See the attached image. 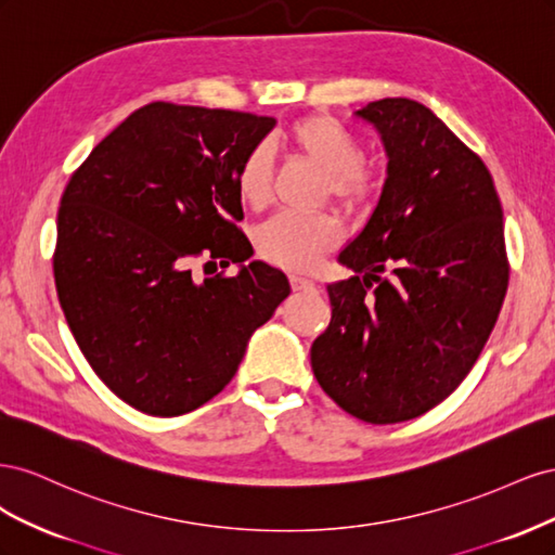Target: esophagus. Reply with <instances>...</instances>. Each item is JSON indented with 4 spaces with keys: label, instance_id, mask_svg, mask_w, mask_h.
<instances>
[{
    "label": "esophagus",
    "instance_id": "obj_1",
    "mask_svg": "<svg viewBox=\"0 0 555 555\" xmlns=\"http://www.w3.org/2000/svg\"><path fill=\"white\" fill-rule=\"evenodd\" d=\"M289 282H292L294 292H312L314 289V282L304 275H289Z\"/></svg>",
    "mask_w": 555,
    "mask_h": 555
}]
</instances>
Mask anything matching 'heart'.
I'll use <instances>...</instances> for the list:
<instances>
[{"instance_id":"obj_1","label":"heart","mask_w":555,"mask_h":555,"mask_svg":"<svg viewBox=\"0 0 555 555\" xmlns=\"http://www.w3.org/2000/svg\"><path fill=\"white\" fill-rule=\"evenodd\" d=\"M280 143L324 173V192L340 206L357 210L379 194V169L361 157L354 133L331 115H308L280 133ZM238 198L249 208H263L271 198V155L251 147L236 171ZM340 224L331 215L282 212L268 220L259 233V251L289 271H310L326 251L340 243Z\"/></svg>"}]
</instances>
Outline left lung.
<instances>
[{
  "mask_svg": "<svg viewBox=\"0 0 555 555\" xmlns=\"http://www.w3.org/2000/svg\"><path fill=\"white\" fill-rule=\"evenodd\" d=\"M386 150V180L328 284L331 324L310 349L319 386L351 416L398 424L473 371L507 294L500 198L486 164L412 99L357 111Z\"/></svg>",
  "mask_w": 555,
  "mask_h": 555,
  "instance_id": "obj_1",
  "label": "left lung"
}]
</instances>
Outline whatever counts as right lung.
I'll return each instance as SVG.
<instances>
[{"instance_id": "add662e5", "label": "right lung", "mask_w": 555, "mask_h": 555, "mask_svg": "<svg viewBox=\"0 0 555 555\" xmlns=\"http://www.w3.org/2000/svg\"><path fill=\"white\" fill-rule=\"evenodd\" d=\"M275 117L153 102L133 111L74 171L57 212L55 287L96 377L127 405L178 416L236 375L249 335L289 280L236 227V171ZM207 268L240 266L204 281Z\"/></svg>"}]
</instances>
